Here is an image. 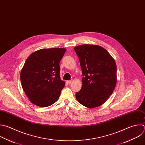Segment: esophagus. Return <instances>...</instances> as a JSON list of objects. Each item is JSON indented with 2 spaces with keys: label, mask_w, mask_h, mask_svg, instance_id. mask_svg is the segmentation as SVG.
Segmentation results:
<instances>
[{
  "label": "esophagus",
  "mask_w": 145,
  "mask_h": 145,
  "mask_svg": "<svg viewBox=\"0 0 145 145\" xmlns=\"http://www.w3.org/2000/svg\"><path fill=\"white\" fill-rule=\"evenodd\" d=\"M72 82V80H69V81H67V82L68 84H71Z\"/></svg>",
  "instance_id": "1"
}]
</instances>
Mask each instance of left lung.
Listing matches in <instances>:
<instances>
[{
	"mask_svg": "<svg viewBox=\"0 0 145 145\" xmlns=\"http://www.w3.org/2000/svg\"><path fill=\"white\" fill-rule=\"evenodd\" d=\"M83 76L81 90L76 93L77 100L88 108L103 105L112 94L117 83L114 60L104 48L84 44L75 46Z\"/></svg>",
	"mask_w": 145,
	"mask_h": 145,
	"instance_id": "obj_1",
	"label": "left lung"
}]
</instances>
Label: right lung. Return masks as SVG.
Segmentation results:
<instances>
[{"mask_svg":"<svg viewBox=\"0 0 145 145\" xmlns=\"http://www.w3.org/2000/svg\"><path fill=\"white\" fill-rule=\"evenodd\" d=\"M65 48L41 49L32 54L26 60L21 71L22 88L33 104L47 107L59 98L65 82L60 77V62Z\"/></svg>","mask_w":145,"mask_h":145,"instance_id":"add662e5","label":"right lung"}]
</instances>
